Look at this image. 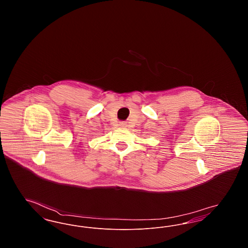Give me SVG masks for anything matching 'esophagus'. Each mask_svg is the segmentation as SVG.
<instances>
[{"label": "esophagus", "mask_w": 248, "mask_h": 248, "mask_svg": "<svg viewBox=\"0 0 248 248\" xmlns=\"http://www.w3.org/2000/svg\"><path fill=\"white\" fill-rule=\"evenodd\" d=\"M120 124V126H121V127H125V126L127 125V124H126L125 122H120V124Z\"/></svg>", "instance_id": "esophagus-1"}]
</instances>
